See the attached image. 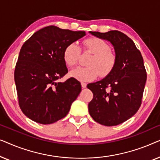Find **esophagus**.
Listing matches in <instances>:
<instances>
[{
	"label": "esophagus",
	"mask_w": 160,
	"mask_h": 160,
	"mask_svg": "<svg viewBox=\"0 0 160 160\" xmlns=\"http://www.w3.org/2000/svg\"><path fill=\"white\" fill-rule=\"evenodd\" d=\"M81 84H82V88H86V87H87V84H86V83L82 82V83H81Z\"/></svg>",
	"instance_id": "esophagus-1"
}]
</instances>
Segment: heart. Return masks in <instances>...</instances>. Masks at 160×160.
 <instances>
[{
  "instance_id": "b5f03b06",
  "label": "heart",
  "mask_w": 160,
  "mask_h": 160,
  "mask_svg": "<svg viewBox=\"0 0 160 160\" xmlns=\"http://www.w3.org/2000/svg\"><path fill=\"white\" fill-rule=\"evenodd\" d=\"M83 49L94 54L88 61L89 66L77 67L71 71V76L81 82H90L101 76H108L117 62L116 54L110 50V46L100 38H87L83 42ZM81 54L79 46L70 43L63 51V60L68 66L72 67L78 62Z\"/></svg>"
}]
</instances>
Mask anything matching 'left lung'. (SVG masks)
<instances>
[{"mask_svg": "<svg viewBox=\"0 0 160 160\" xmlns=\"http://www.w3.org/2000/svg\"><path fill=\"white\" fill-rule=\"evenodd\" d=\"M89 32L112 43L117 62L106 78L87 85L93 93L89 113L100 124L118 125L132 117L141 105L147 78L143 57L132 39L123 32Z\"/></svg>", "mask_w": 160, "mask_h": 160, "instance_id": "obj_1", "label": "left lung"}]
</instances>
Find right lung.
<instances>
[{"label":"right lung","mask_w":160,"mask_h":160,"mask_svg":"<svg viewBox=\"0 0 160 160\" xmlns=\"http://www.w3.org/2000/svg\"><path fill=\"white\" fill-rule=\"evenodd\" d=\"M86 35L48 26L24 43L14 71L19 106L26 117L42 124H52L69 112L82 91L80 82L70 78L57 82L68 71L62 54L70 43Z\"/></svg>","instance_id":"right-lung-1"}]
</instances>
